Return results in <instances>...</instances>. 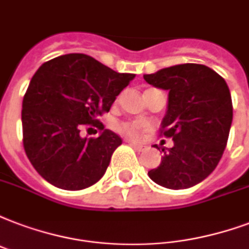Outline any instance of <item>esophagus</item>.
I'll return each mask as SVG.
<instances>
[{
  "instance_id": "esophagus-1",
  "label": "esophagus",
  "mask_w": 249,
  "mask_h": 249,
  "mask_svg": "<svg viewBox=\"0 0 249 249\" xmlns=\"http://www.w3.org/2000/svg\"><path fill=\"white\" fill-rule=\"evenodd\" d=\"M130 145H131L132 148L135 149V151H139V152H143V151H145L144 145H138V144H134V143H130Z\"/></svg>"
}]
</instances>
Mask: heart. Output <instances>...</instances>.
<instances>
[{"instance_id": "obj_1", "label": "heart", "mask_w": 249, "mask_h": 249, "mask_svg": "<svg viewBox=\"0 0 249 249\" xmlns=\"http://www.w3.org/2000/svg\"><path fill=\"white\" fill-rule=\"evenodd\" d=\"M121 132H123L124 135L131 138L134 140H138L142 138L143 132H144V126L139 122H128L123 123L122 126L119 127Z\"/></svg>"}]
</instances>
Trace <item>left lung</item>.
Returning <instances> with one entry per match:
<instances>
[{"label": "left lung", "instance_id": "obj_1", "mask_svg": "<svg viewBox=\"0 0 249 249\" xmlns=\"http://www.w3.org/2000/svg\"><path fill=\"white\" fill-rule=\"evenodd\" d=\"M144 80L168 90L161 132L173 147L162 149L149 178L167 189H188L214 171L227 144L232 123V101L227 84L202 64H178L144 74Z\"/></svg>", "mask_w": 249, "mask_h": 249}]
</instances>
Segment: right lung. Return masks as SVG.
<instances>
[{
    "mask_svg": "<svg viewBox=\"0 0 249 249\" xmlns=\"http://www.w3.org/2000/svg\"><path fill=\"white\" fill-rule=\"evenodd\" d=\"M91 56L68 53L39 67L22 104L23 147L33 167L56 188L81 190L105 175L121 136L97 118L134 80ZM82 124H96L98 138H82Z\"/></svg>",
    "mask_w": 249,
    "mask_h": 249,
    "instance_id": "1",
    "label": "right lung"
}]
</instances>
